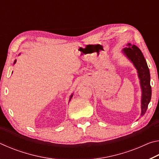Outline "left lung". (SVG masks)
I'll return each mask as SVG.
<instances>
[{
    "label": "left lung",
    "instance_id": "left-lung-1",
    "mask_svg": "<svg viewBox=\"0 0 159 159\" xmlns=\"http://www.w3.org/2000/svg\"><path fill=\"white\" fill-rule=\"evenodd\" d=\"M122 52L133 64L134 66L138 71L139 84L142 90L140 116H142L147 111L152 98L149 69L148 68L143 54L136 45L128 43L126 47L122 50Z\"/></svg>",
    "mask_w": 159,
    "mask_h": 159
}]
</instances>
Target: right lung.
I'll return each mask as SVG.
<instances>
[{
    "mask_svg": "<svg viewBox=\"0 0 159 159\" xmlns=\"http://www.w3.org/2000/svg\"><path fill=\"white\" fill-rule=\"evenodd\" d=\"M16 61H17V60H15V61H14V64L16 63ZM73 95H74V94L73 93H72L71 94V96H70V98H69V102H70V101H71V98H72V97H73Z\"/></svg>",
    "mask_w": 159,
    "mask_h": 159,
    "instance_id": "obj_1",
    "label": "right lung"
}]
</instances>
